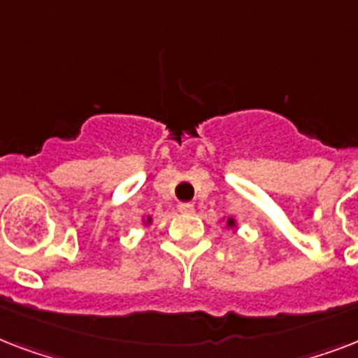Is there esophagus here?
<instances>
[{"mask_svg": "<svg viewBox=\"0 0 358 358\" xmlns=\"http://www.w3.org/2000/svg\"><path fill=\"white\" fill-rule=\"evenodd\" d=\"M178 210L180 213H193L195 212V206H193L191 202H180Z\"/></svg>", "mask_w": 358, "mask_h": 358, "instance_id": "esophagus-1", "label": "esophagus"}]
</instances>
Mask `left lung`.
<instances>
[{
  "instance_id": "1",
  "label": "left lung",
  "mask_w": 358,
  "mask_h": 358,
  "mask_svg": "<svg viewBox=\"0 0 358 358\" xmlns=\"http://www.w3.org/2000/svg\"><path fill=\"white\" fill-rule=\"evenodd\" d=\"M227 227H230V229H232V227H236V221L232 217H229L227 219Z\"/></svg>"
}]
</instances>
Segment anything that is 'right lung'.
Segmentation results:
<instances>
[{
    "instance_id": "1",
    "label": "right lung",
    "mask_w": 358,
    "mask_h": 358,
    "mask_svg": "<svg viewBox=\"0 0 358 358\" xmlns=\"http://www.w3.org/2000/svg\"><path fill=\"white\" fill-rule=\"evenodd\" d=\"M148 223H152V217H146V224Z\"/></svg>"
}]
</instances>
